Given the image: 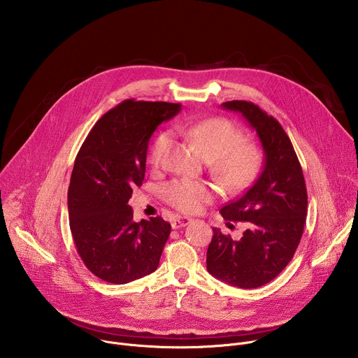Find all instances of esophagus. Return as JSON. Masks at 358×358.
<instances>
[{"label": "esophagus", "mask_w": 358, "mask_h": 358, "mask_svg": "<svg viewBox=\"0 0 358 358\" xmlns=\"http://www.w3.org/2000/svg\"><path fill=\"white\" fill-rule=\"evenodd\" d=\"M189 222H191V220L187 218V217H176V218L173 220V222H171V227H173L174 229H178V228L185 227V225L189 224Z\"/></svg>", "instance_id": "obj_1"}]
</instances>
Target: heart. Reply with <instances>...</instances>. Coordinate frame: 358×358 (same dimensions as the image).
<instances>
[{
  "mask_svg": "<svg viewBox=\"0 0 358 358\" xmlns=\"http://www.w3.org/2000/svg\"><path fill=\"white\" fill-rule=\"evenodd\" d=\"M180 131L201 148L203 156L211 162L215 178L229 189L245 187L261 170V150L242 143V130L228 119L214 117L194 124H181ZM173 141L174 134L170 130L157 136L151 148V162L156 167L164 164ZM160 191L167 203L182 213H196L213 198V188L208 184L191 180H173Z\"/></svg>",
  "mask_w": 358,
  "mask_h": 358,
  "instance_id": "obj_1",
  "label": "heart"
}]
</instances>
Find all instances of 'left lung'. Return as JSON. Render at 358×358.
<instances>
[{
	"instance_id": "8db88e82",
	"label": "left lung",
	"mask_w": 358,
	"mask_h": 358,
	"mask_svg": "<svg viewBox=\"0 0 358 358\" xmlns=\"http://www.w3.org/2000/svg\"><path fill=\"white\" fill-rule=\"evenodd\" d=\"M222 108L241 113L257 130L265 163L253 185L221 208L228 225L241 221L246 229L239 239L213 229L207 269L231 286L255 289L292 261L308 215V189L292 141L273 116L246 100L225 101Z\"/></svg>"
}]
</instances>
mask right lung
Masks as SVG:
<instances>
[{
    "label": "right lung",
    "mask_w": 358,
    "mask_h": 358,
    "mask_svg": "<svg viewBox=\"0 0 358 358\" xmlns=\"http://www.w3.org/2000/svg\"><path fill=\"white\" fill-rule=\"evenodd\" d=\"M180 103L127 99L101 116L85 138L68 191L69 227L85 266L124 285L155 272L171 225L162 217L133 221V188L145 173L147 147Z\"/></svg>",
    "instance_id": "obj_1"
}]
</instances>
